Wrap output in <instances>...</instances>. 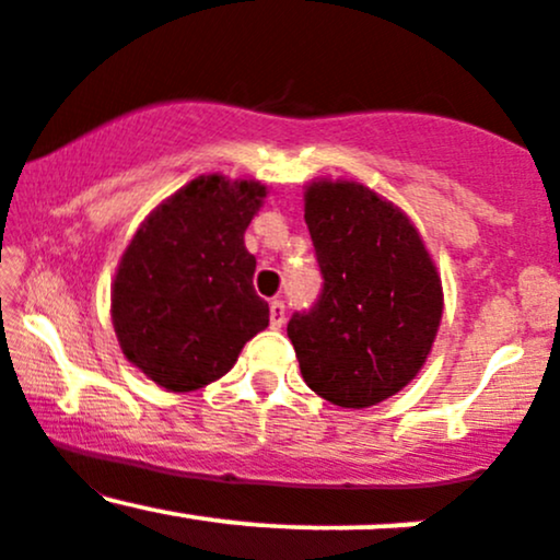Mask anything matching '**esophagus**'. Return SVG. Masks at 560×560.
Here are the masks:
<instances>
[{"label":"esophagus","instance_id":"34e87169","mask_svg":"<svg viewBox=\"0 0 560 560\" xmlns=\"http://www.w3.org/2000/svg\"><path fill=\"white\" fill-rule=\"evenodd\" d=\"M287 318V307L281 300H271V329H281Z\"/></svg>","mask_w":560,"mask_h":560}]
</instances>
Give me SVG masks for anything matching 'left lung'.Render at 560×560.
Instances as JSON below:
<instances>
[{
  "label": "left lung",
  "mask_w": 560,
  "mask_h": 560,
  "mask_svg": "<svg viewBox=\"0 0 560 560\" xmlns=\"http://www.w3.org/2000/svg\"><path fill=\"white\" fill-rule=\"evenodd\" d=\"M305 223L324 289L287 324L302 378L339 408H371L427 363L445 305L440 273L410 218L358 182L307 184Z\"/></svg>",
  "instance_id": "8db88e82"
}]
</instances>
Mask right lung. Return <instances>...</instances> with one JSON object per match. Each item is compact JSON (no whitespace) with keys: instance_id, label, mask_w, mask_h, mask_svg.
I'll list each match as a JSON object with an SVG mask.
<instances>
[{"instance_id":"obj_1","label":"right lung","mask_w":560,"mask_h":560,"mask_svg":"<svg viewBox=\"0 0 560 560\" xmlns=\"http://www.w3.org/2000/svg\"><path fill=\"white\" fill-rule=\"evenodd\" d=\"M266 184L197 176L158 205L128 242L110 289L120 350L168 392H195L229 374L242 347L268 326L255 294L244 231Z\"/></svg>"}]
</instances>
